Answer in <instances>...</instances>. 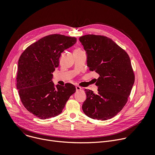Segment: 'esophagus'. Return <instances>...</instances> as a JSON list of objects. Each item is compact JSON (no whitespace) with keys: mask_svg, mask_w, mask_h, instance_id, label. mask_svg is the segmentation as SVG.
<instances>
[{"mask_svg":"<svg viewBox=\"0 0 155 155\" xmlns=\"http://www.w3.org/2000/svg\"><path fill=\"white\" fill-rule=\"evenodd\" d=\"M76 89L77 91H81L82 89V88L80 86H78V85H77V86H76Z\"/></svg>","mask_w":155,"mask_h":155,"instance_id":"esophagus-1","label":"esophagus"}]
</instances>
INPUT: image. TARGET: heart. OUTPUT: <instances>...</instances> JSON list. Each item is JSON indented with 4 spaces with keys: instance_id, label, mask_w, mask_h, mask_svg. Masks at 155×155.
<instances>
[{
    "instance_id": "heart-1",
    "label": "heart",
    "mask_w": 155,
    "mask_h": 155,
    "mask_svg": "<svg viewBox=\"0 0 155 155\" xmlns=\"http://www.w3.org/2000/svg\"><path fill=\"white\" fill-rule=\"evenodd\" d=\"M75 51H82L81 49H79V48H78V49H76Z\"/></svg>"
}]
</instances>
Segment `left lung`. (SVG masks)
Masks as SVG:
<instances>
[{"instance_id":"left-lung-1","label":"left lung","mask_w":155,"mask_h":155,"mask_svg":"<svg viewBox=\"0 0 155 155\" xmlns=\"http://www.w3.org/2000/svg\"><path fill=\"white\" fill-rule=\"evenodd\" d=\"M87 54L90 71L99 74L98 92L85 89L87 98L82 106L88 117L107 120L116 116L126 104L135 81L130 58L111 39L87 34L79 38Z\"/></svg>"}]
</instances>
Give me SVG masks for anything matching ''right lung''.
<instances>
[{
  "label": "right lung",
  "instance_id": "right-lung-1",
  "mask_svg": "<svg viewBox=\"0 0 155 155\" xmlns=\"http://www.w3.org/2000/svg\"><path fill=\"white\" fill-rule=\"evenodd\" d=\"M76 41V38L51 34L28 47L19 58L17 89L25 108L39 119L60 114L76 92L75 86L70 83L55 87L51 79L61 54Z\"/></svg>",
  "mask_w": 155,
  "mask_h": 155
}]
</instances>
